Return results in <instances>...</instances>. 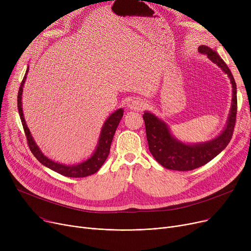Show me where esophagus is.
Instances as JSON below:
<instances>
[{
	"label": "esophagus",
	"mask_w": 251,
	"mask_h": 251,
	"mask_svg": "<svg viewBox=\"0 0 251 251\" xmlns=\"http://www.w3.org/2000/svg\"><path fill=\"white\" fill-rule=\"evenodd\" d=\"M143 107H144V102L140 99H136V100H132L129 104V109L132 111H141Z\"/></svg>",
	"instance_id": "obj_1"
}]
</instances>
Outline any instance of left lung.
I'll return each instance as SVG.
<instances>
[{"instance_id":"1","label":"left lung","mask_w":251,"mask_h":251,"mask_svg":"<svg viewBox=\"0 0 251 251\" xmlns=\"http://www.w3.org/2000/svg\"><path fill=\"white\" fill-rule=\"evenodd\" d=\"M199 51L226 73L232 84V103L228 120L222 132L212 140L200 143H185L176 138L168 124L154 114L146 111L143 120L146 123L149 149L155 161L166 169L190 171L212 161L230 142L237 114V87L234 77L218 52L207 46H201Z\"/></svg>"}]
</instances>
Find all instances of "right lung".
<instances>
[{"mask_svg":"<svg viewBox=\"0 0 251 251\" xmlns=\"http://www.w3.org/2000/svg\"><path fill=\"white\" fill-rule=\"evenodd\" d=\"M29 67H27L25 72V75L23 77V80L21 82V85L19 87L18 91V98H17V104H18V112L19 116L21 119V122L24 128V132L26 135V138H27V142L29 149L33 155L36 157L37 161L39 163H42L44 166L47 168L55 171V172L66 176V177H72V178H83L86 176H90L92 174L97 173L100 170V168L102 166L104 161L107 160V157L110 153V148H111V143L113 140V137L115 135L116 129L120 123L121 119L124 114V110L118 109L115 112H113L108 118L107 120L104 121L101 130H100V134L98 140L97 148L87 160L78 163V164H73V165H65V164H60L58 162L52 161L47 155L43 153L41 149L38 148L36 142L34 141L30 131L27 127V124L25 122L24 119V114H23V109H22V92H23V86L26 81V77H27Z\"/></svg>","mask_w":251,"mask_h":251,"instance_id":"right-lung-1","label":"right lung"}]
</instances>
